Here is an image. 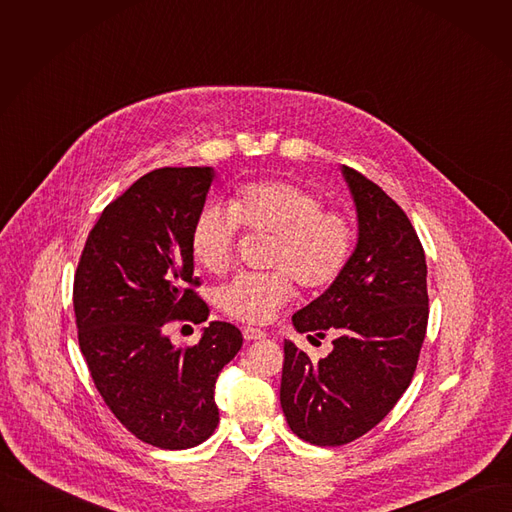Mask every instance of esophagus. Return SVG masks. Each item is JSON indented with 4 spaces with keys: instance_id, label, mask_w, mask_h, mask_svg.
Listing matches in <instances>:
<instances>
[{
    "instance_id": "34e87169",
    "label": "esophagus",
    "mask_w": 512,
    "mask_h": 512,
    "mask_svg": "<svg viewBox=\"0 0 512 512\" xmlns=\"http://www.w3.org/2000/svg\"><path fill=\"white\" fill-rule=\"evenodd\" d=\"M243 338L245 340H261V338H265V332L259 330V328H253V326H245L243 328Z\"/></svg>"
}]
</instances>
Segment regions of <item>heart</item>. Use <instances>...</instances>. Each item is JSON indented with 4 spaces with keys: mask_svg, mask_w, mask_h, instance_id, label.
<instances>
[{
    "mask_svg": "<svg viewBox=\"0 0 512 512\" xmlns=\"http://www.w3.org/2000/svg\"><path fill=\"white\" fill-rule=\"evenodd\" d=\"M241 229L271 235L267 273H245L225 283L216 306L231 320L267 324L304 289L330 285L346 267L354 247V225L338 208L324 206L314 188L291 180H261L241 186L229 208L206 204L194 221L190 249L208 273H227L237 255Z\"/></svg>",
    "mask_w": 512,
    "mask_h": 512,
    "instance_id": "1",
    "label": "heart"
}]
</instances>
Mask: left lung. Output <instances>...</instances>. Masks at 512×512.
I'll return each instance as SVG.
<instances>
[{
  "label": "left lung",
  "instance_id": "8db88e82",
  "mask_svg": "<svg viewBox=\"0 0 512 512\" xmlns=\"http://www.w3.org/2000/svg\"><path fill=\"white\" fill-rule=\"evenodd\" d=\"M344 176L358 212L356 249L324 294L294 314L302 334L332 332L334 350L312 362L283 344L281 409L314 446L350 444L385 419L413 379L429 316L425 251L407 214L354 168Z\"/></svg>",
  "mask_w": 512,
  "mask_h": 512
}]
</instances>
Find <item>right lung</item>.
Segmentation results:
<instances>
[{"label": "right lung", "mask_w": 512, "mask_h": 512, "mask_svg": "<svg viewBox=\"0 0 512 512\" xmlns=\"http://www.w3.org/2000/svg\"><path fill=\"white\" fill-rule=\"evenodd\" d=\"M210 168H160L109 202L87 237L72 285L79 346L111 413L137 440L164 450L198 446L218 425V373L241 330L210 322L176 348L168 324L208 320L190 235Z\"/></svg>", "instance_id": "1"}]
</instances>
